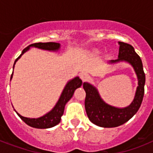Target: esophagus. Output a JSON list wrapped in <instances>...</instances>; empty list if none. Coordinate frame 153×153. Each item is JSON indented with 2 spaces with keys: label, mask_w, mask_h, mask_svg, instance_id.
Masks as SVG:
<instances>
[{
  "label": "esophagus",
  "mask_w": 153,
  "mask_h": 153,
  "mask_svg": "<svg viewBox=\"0 0 153 153\" xmlns=\"http://www.w3.org/2000/svg\"><path fill=\"white\" fill-rule=\"evenodd\" d=\"M79 76H80V79H81L83 82L86 81V80H88L89 78H90V76H89L88 74H86V73H83V72H82V73H81Z\"/></svg>",
  "instance_id": "1"
}]
</instances>
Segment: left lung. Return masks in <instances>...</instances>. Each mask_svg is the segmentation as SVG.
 Masks as SVG:
<instances>
[{
  "label": "left lung",
  "instance_id": "left-lung-1",
  "mask_svg": "<svg viewBox=\"0 0 153 153\" xmlns=\"http://www.w3.org/2000/svg\"><path fill=\"white\" fill-rule=\"evenodd\" d=\"M118 44L120 45L118 59L110 60L109 62L116 63L125 61L133 67L137 76L138 86L132 103L125 108L109 105L102 100L96 87L88 82L83 83L86 91L85 109L88 118L94 125L104 128L117 127L132 118L140 108L145 94V74L140 56L130 44L123 42H118Z\"/></svg>",
  "mask_w": 153,
  "mask_h": 153
}]
</instances>
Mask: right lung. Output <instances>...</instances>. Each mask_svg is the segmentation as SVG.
<instances>
[{
    "mask_svg": "<svg viewBox=\"0 0 153 153\" xmlns=\"http://www.w3.org/2000/svg\"><path fill=\"white\" fill-rule=\"evenodd\" d=\"M31 47H34L37 48L43 49V50H47V51H58L60 48V44L59 43H54V42H48V43H36V44H32L29 46H27L26 48H25L22 51L20 55L15 60L14 65H13V68L15 66L16 62L17 61L21 55L25 53ZM13 74L11 75V79L13 78ZM82 82L79 77H75L71 80H70L67 83L66 86L63 89L61 96H60L59 99L57 102L55 107L51 109V111L48 112L44 116L38 117V118H29V117H25L21 116L17 112L16 113L17 115L20 117L22 121H24L25 123L27 124V126L33 127V128H51L53 126H55L56 125L60 122L61 120V117L63 114L64 112L65 105L67 104V102L72 98V96L74 94V91L77 88H79L82 86Z\"/></svg>",
    "mask_w": 153,
    "mask_h": 153,
    "instance_id": "1",
    "label": "right lung"
}]
</instances>
